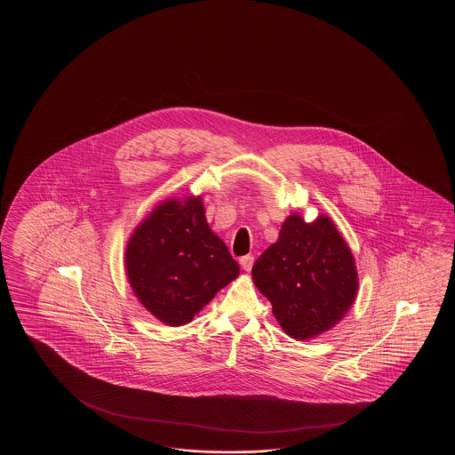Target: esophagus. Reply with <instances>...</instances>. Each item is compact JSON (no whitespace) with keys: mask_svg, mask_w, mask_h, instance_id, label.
<instances>
[{"mask_svg":"<svg viewBox=\"0 0 455 455\" xmlns=\"http://www.w3.org/2000/svg\"><path fill=\"white\" fill-rule=\"evenodd\" d=\"M239 263H241L242 270L251 271V267H253V257L251 255H243V257H241Z\"/></svg>","mask_w":455,"mask_h":455,"instance_id":"obj_1","label":"esophagus"}]
</instances>
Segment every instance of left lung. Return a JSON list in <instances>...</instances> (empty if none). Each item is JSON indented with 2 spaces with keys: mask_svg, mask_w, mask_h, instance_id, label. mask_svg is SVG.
I'll list each match as a JSON object with an SVG mask.
<instances>
[{
  "mask_svg": "<svg viewBox=\"0 0 455 455\" xmlns=\"http://www.w3.org/2000/svg\"><path fill=\"white\" fill-rule=\"evenodd\" d=\"M251 278L281 329L296 339L335 327L358 292L353 253L325 214L312 223L291 214L278 241L253 263Z\"/></svg>",
  "mask_w": 455,
  "mask_h": 455,
  "instance_id": "8db88e82",
  "label": "left lung"
}]
</instances>
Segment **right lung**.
I'll return each instance as SVG.
<instances>
[{"label":"right lung","instance_id":"right-lung-1","mask_svg":"<svg viewBox=\"0 0 455 455\" xmlns=\"http://www.w3.org/2000/svg\"><path fill=\"white\" fill-rule=\"evenodd\" d=\"M126 276L136 298L171 327L194 320L239 265L204 218L202 196L165 200L132 234Z\"/></svg>","mask_w":455,"mask_h":455}]
</instances>
